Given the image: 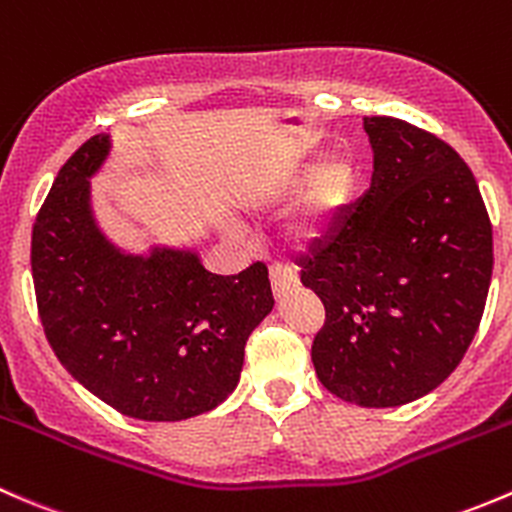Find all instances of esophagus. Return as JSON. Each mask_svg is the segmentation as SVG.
I'll use <instances>...</instances> for the list:
<instances>
[{
	"instance_id": "obj_1",
	"label": "esophagus",
	"mask_w": 512,
	"mask_h": 512,
	"mask_svg": "<svg viewBox=\"0 0 512 512\" xmlns=\"http://www.w3.org/2000/svg\"><path fill=\"white\" fill-rule=\"evenodd\" d=\"M271 286L273 295L281 298V295H286L291 288L298 286V276H295L291 268L283 266V263H276V266H271Z\"/></svg>"
}]
</instances>
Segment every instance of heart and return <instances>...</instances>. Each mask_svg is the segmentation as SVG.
Here are the masks:
<instances>
[{
    "label": "heart",
    "instance_id": "obj_1",
    "mask_svg": "<svg viewBox=\"0 0 512 512\" xmlns=\"http://www.w3.org/2000/svg\"><path fill=\"white\" fill-rule=\"evenodd\" d=\"M303 177H288L273 184L268 192L256 199L258 207L286 202L291 194L298 192ZM357 189V167L347 152H330L318 165L310 170L305 187L300 192L291 219H288V239L295 244H315L333 231V226L342 219L347 207L355 199ZM226 236L236 239L234 226H226Z\"/></svg>",
    "mask_w": 512,
    "mask_h": 512
}]
</instances>
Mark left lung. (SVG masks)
Instances as JSON below:
<instances>
[{
	"mask_svg": "<svg viewBox=\"0 0 512 512\" xmlns=\"http://www.w3.org/2000/svg\"><path fill=\"white\" fill-rule=\"evenodd\" d=\"M370 189L300 266L325 305L313 342L328 392L402 407L466 355L493 273V229L473 172L451 145L397 118H365Z\"/></svg>",
	"mask_w": 512,
	"mask_h": 512,
	"instance_id": "8db88e82",
	"label": "left lung"
}]
</instances>
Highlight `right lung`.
<instances>
[{"label":"right lung","mask_w":512,"mask_h":512,"mask_svg":"<svg viewBox=\"0 0 512 512\" xmlns=\"http://www.w3.org/2000/svg\"><path fill=\"white\" fill-rule=\"evenodd\" d=\"M110 150L108 133L83 142L36 217L31 273L46 340L71 377L120 414L192 419L239 384L246 340L273 310L268 268L217 276L197 249L130 254L113 244L91 204Z\"/></svg>","instance_id":"add662e5"}]
</instances>
